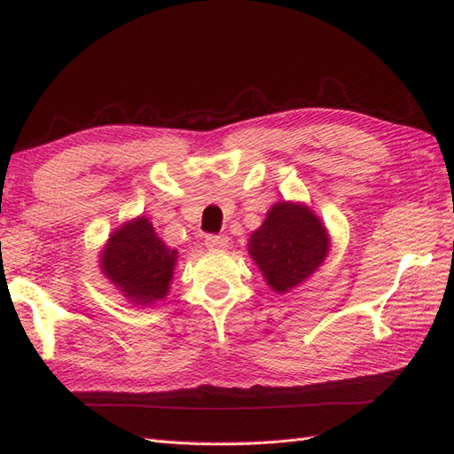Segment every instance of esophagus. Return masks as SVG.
<instances>
[{
	"label": "esophagus",
	"instance_id": "obj_1",
	"mask_svg": "<svg viewBox=\"0 0 454 454\" xmlns=\"http://www.w3.org/2000/svg\"><path fill=\"white\" fill-rule=\"evenodd\" d=\"M205 246L208 249H226L228 247V238L226 236H215V234H208L205 238Z\"/></svg>",
	"mask_w": 454,
	"mask_h": 454
}]
</instances>
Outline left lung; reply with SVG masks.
Masks as SVG:
<instances>
[{
    "mask_svg": "<svg viewBox=\"0 0 454 454\" xmlns=\"http://www.w3.org/2000/svg\"><path fill=\"white\" fill-rule=\"evenodd\" d=\"M249 255L278 294L306 281L330 252V236L314 212L301 202H277L249 238Z\"/></svg>",
    "mask_w": 454,
    "mask_h": 454,
    "instance_id": "obj_1",
    "label": "left lung"
}]
</instances>
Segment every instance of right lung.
<instances>
[{
	"label": "right lung",
	"mask_w": 454,
	"mask_h": 454,
	"mask_svg": "<svg viewBox=\"0 0 454 454\" xmlns=\"http://www.w3.org/2000/svg\"><path fill=\"white\" fill-rule=\"evenodd\" d=\"M177 249L158 238L144 216L124 222L107 239L101 254V273L137 306L156 304L166 298Z\"/></svg>",
	"instance_id": "obj_1"
}]
</instances>
